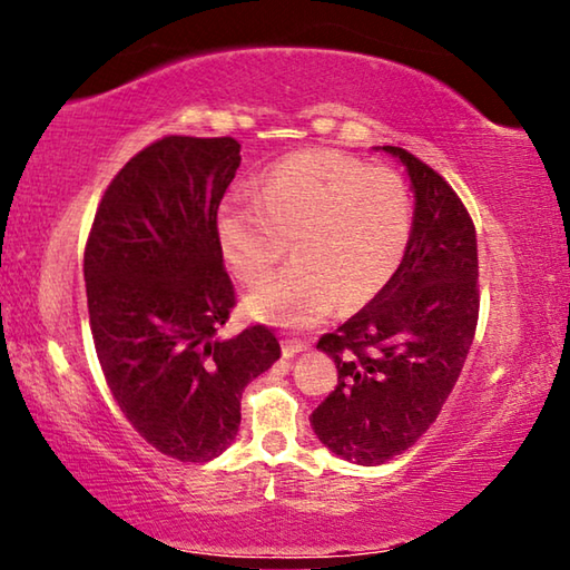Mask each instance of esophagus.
I'll list each match as a JSON object with an SVG mask.
<instances>
[{
    "label": "esophagus",
    "instance_id": "obj_1",
    "mask_svg": "<svg viewBox=\"0 0 570 570\" xmlns=\"http://www.w3.org/2000/svg\"><path fill=\"white\" fill-rule=\"evenodd\" d=\"M306 346L308 344L304 340H294V336H286V340L282 342V352H284V356H294L298 352H304Z\"/></svg>",
    "mask_w": 570,
    "mask_h": 570
}]
</instances>
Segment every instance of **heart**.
Returning <instances> with one entry per match:
<instances>
[{"mask_svg":"<svg viewBox=\"0 0 570 570\" xmlns=\"http://www.w3.org/2000/svg\"><path fill=\"white\" fill-rule=\"evenodd\" d=\"M414 206L407 180L387 166L336 150H306L274 163L256 200L228 196L216 236L240 282L262 284L292 240L296 262L248 296L258 320L304 326L342 302L364 304L387 286L407 256Z\"/></svg>","mask_w":570,"mask_h":570,"instance_id":"obj_1","label":"heart"}]
</instances>
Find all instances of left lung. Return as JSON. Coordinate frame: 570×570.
I'll use <instances>...</instances> for the list:
<instances>
[{
    "instance_id": "obj_1",
    "label": "left lung",
    "mask_w": 570,
    "mask_h": 570,
    "mask_svg": "<svg viewBox=\"0 0 570 570\" xmlns=\"http://www.w3.org/2000/svg\"><path fill=\"white\" fill-rule=\"evenodd\" d=\"M414 230L392 282L316 350L336 364V387L312 412L326 448L360 465H382L412 448L468 360L480 312L478 238L450 183L404 148Z\"/></svg>"
}]
</instances>
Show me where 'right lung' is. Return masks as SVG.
<instances>
[{"mask_svg": "<svg viewBox=\"0 0 570 570\" xmlns=\"http://www.w3.org/2000/svg\"><path fill=\"white\" fill-rule=\"evenodd\" d=\"M234 138L166 135L105 188L85 244L95 352L125 417L163 455L208 462L234 442L240 394L282 346L264 324L220 340L236 292L216 214Z\"/></svg>", "mask_w": 570, "mask_h": 570, "instance_id": "add662e5", "label": "right lung"}]
</instances>
